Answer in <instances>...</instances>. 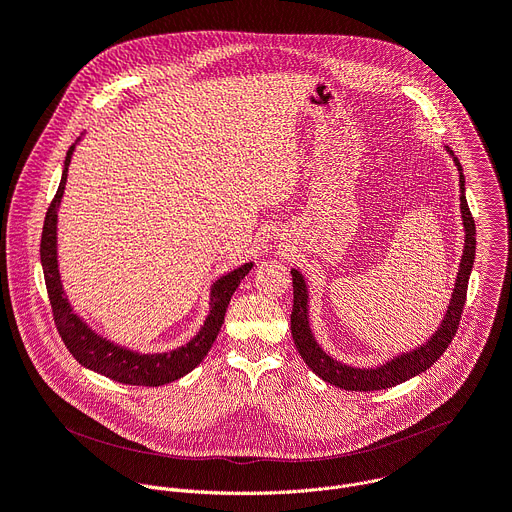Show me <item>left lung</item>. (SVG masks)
Returning a JSON list of instances; mask_svg holds the SVG:
<instances>
[{
    "label": "left lung",
    "mask_w": 512,
    "mask_h": 512,
    "mask_svg": "<svg viewBox=\"0 0 512 512\" xmlns=\"http://www.w3.org/2000/svg\"><path fill=\"white\" fill-rule=\"evenodd\" d=\"M456 160V166L460 170V206H462V218H464V229H466V247L460 263V273L456 279V287L452 294V302L448 308V314L442 322V326L437 328V332L423 344L421 348H415L413 352L401 354L393 358L391 362L383 364L379 369H352L346 367V364L330 358L314 340L312 330L308 326V294H306V283L302 275L294 269L291 275H294V308H291V336H294L296 348L300 356L308 367L326 383L346 389V391H379V389H389L395 387L423 371H427L431 364L440 358L446 350L452 338L458 332L464 304H466V294H468V279L470 271L474 265V255H476V225H474V216L468 208L466 196H464V174L462 166Z\"/></svg>",
    "instance_id": "obj_1"
}]
</instances>
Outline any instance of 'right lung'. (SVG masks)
Masks as SVG:
<instances>
[{"mask_svg": "<svg viewBox=\"0 0 512 512\" xmlns=\"http://www.w3.org/2000/svg\"><path fill=\"white\" fill-rule=\"evenodd\" d=\"M72 150H75V145H70L68 148L62 180L48 206L42 239H40V261L44 269V281L48 289L56 330L64 346L68 348V352L75 356L83 367L103 377H109L117 383L137 385V387H160V385L178 381L180 377L188 375L194 367H198L202 358L208 354L218 330H221L225 322V312L229 308L231 296L235 294L241 279L251 271L253 263L241 265L239 269L231 271L229 275L221 277L214 283L212 294H210V314L204 326L198 330V334L182 348H176L164 354H139L97 336L75 312L70 310L60 285L58 263H56V208L64 192Z\"/></svg>", "mask_w": 512, "mask_h": 512, "instance_id": "right-lung-1", "label": "right lung"}]
</instances>
